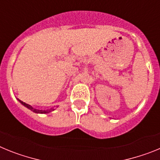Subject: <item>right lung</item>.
<instances>
[{
  "label": "right lung",
  "mask_w": 160,
  "mask_h": 160,
  "mask_svg": "<svg viewBox=\"0 0 160 160\" xmlns=\"http://www.w3.org/2000/svg\"><path fill=\"white\" fill-rule=\"evenodd\" d=\"M18 100H19L20 102L22 103V104H23L25 107H26L27 108H29V110H31V111H32L33 112H35V113H40V114H46V113H49V112H50V111H51L50 110H46V111H40V110H37V109H34L33 107H31L29 104H27V103L21 101L20 99H18Z\"/></svg>",
  "instance_id": "obj_1"
}]
</instances>
